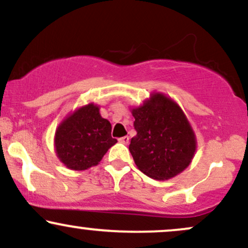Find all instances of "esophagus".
I'll list each match as a JSON object with an SVG mask.
<instances>
[{
    "mask_svg": "<svg viewBox=\"0 0 248 248\" xmlns=\"http://www.w3.org/2000/svg\"><path fill=\"white\" fill-rule=\"evenodd\" d=\"M119 142L122 144H128L129 143V138H128V136H124V138L119 139Z\"/></svg>",
    "mask_w": 248,
    "mask_h": 248,
    "instance_id": "obj_1",
    "label": "esophagus"
}]
</instances>
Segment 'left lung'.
Segmentation results:
<instances>
[{
	"instance_id": "left-lung-1",
	"label": "left lung",
	"mask_w": 248,
	"mask_h": 248,
	"mask_svg": "<svg viewBox=\"0 0 248 248\" xmlns=\"http://www.w3.org/2000/svg\"><path fill=\"white\" fill-rule=\"evenodd\" d=\"M136 135L129 152L139 170L154 179H170L191 163L197 141L186 115L170 96L154 92L133 107Z\"/></svg>"
}]
</instances>
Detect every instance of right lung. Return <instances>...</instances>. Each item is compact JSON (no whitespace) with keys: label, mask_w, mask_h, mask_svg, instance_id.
<instances>
[{"label":"right lung","mask_w":248,"mask_h":248,"mask_svg":"<svg viewBox=\"0 0 248 248\" xmlns=\"http://www.w3.org/2000/svg\"><path fill=\"white\" fill-rule=\"evenodd\" d=\"M99 110L98 105L90 102L70 113L56 129V155L71 170L81 171L98 166L118 142L110 135V122Z\"/></svg>","instance_id":"obj_1"}]
</instances>
